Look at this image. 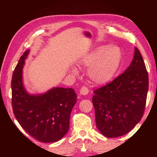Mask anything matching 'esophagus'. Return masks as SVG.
I'll return each instance as SVG.
<instances>
[{
    "label": "esophagus",
    "mask_w": 157,
    "mask_h": 157,
    "mask_svg": "<svg viewBox=\"0 0 157 157\" xmlns=\"http://www.w3.org/2000/svg\"><path fill=\"white\" fill-rule=\"evenodd\" d=\"M89 94V89L86 86H82L80 89V94L82 95H87Z\"/></svg>",
    "instance_id": "34e87169"
}]
</instances>
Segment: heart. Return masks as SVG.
Wrapping results in <instances>:
<instances>
[{"label": "heart", "mask_w": 157, "mask_h": 157, "mask_svg": "<svg viewBox=\"0 0 157 157\" xmlns=\"http://www.w3.org/2000/svg\"><path fill=\"white\" fill-rule=\"evenodd\" d=\"M121 52L116 46H100L81 60L89 68L88 75L97 84H105L113 78L120 64ZM75 72V71H74Z\"/></svg>", "instance_id": "1"}]
</instances>
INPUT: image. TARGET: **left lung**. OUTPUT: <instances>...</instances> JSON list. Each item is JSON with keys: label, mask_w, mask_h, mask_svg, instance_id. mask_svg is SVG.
Instances as JSON below:
<instances>
[{"label": "left lung", "mask_w": 157, "mask_h": 157, "mask_svg": "<svg viewBox=\"0 0 157 157\" xmlns=\"http://www.w3.org/2000/svg\"><path fill=\"white\" fill-rule=\"evenodd\" d=\"M148 85L144 61L135 48L134 59L124 72L94 91L95 122L101 134L115 138L134 129L144 113Z\"/></svg>", "instance_id": "8db88e82"}]
</instances>
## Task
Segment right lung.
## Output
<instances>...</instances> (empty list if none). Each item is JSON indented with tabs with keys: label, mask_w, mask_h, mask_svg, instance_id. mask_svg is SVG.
Masks as SVG:
<instances>
[{
	"label": "right lung",
	"mask_w": 157,
	"mask_h": 157,
	"mask_svg": "<svg viewBox=\"0 0 157 157\" xmlns=\"http://www.w3.org/2000/svg\"><path fill=\"white\" fill-rule=\"evenodd\" d=\"M30 50L21 57L11 82L12 105L15 118L31 136L43 143H54L68 132L77 95L71 88L54 87L44 94L31 95L23 84L25 59Z\"/></svg>",
	"instance_id": "right-lung-1"
}]
</instances>
